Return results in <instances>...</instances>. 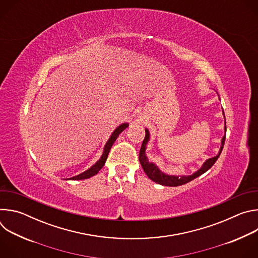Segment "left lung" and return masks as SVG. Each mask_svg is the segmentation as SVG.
I'll return each instance as SVG.
<instances>
[{
	"instance_id": "8db88e82",
	"label": "left lung",
	"mask_w": 258,
	"mask_h": 258,
	"mask_svg": "<svg viewBox=\"0 0 258 258\" xmlns=\"http://www.w3.org/2000/svg\"><path fill=\"white\" fill-rule=\"evenodd\" d=\"M223 114L225 116L224 110H223ZM225 121H226V119H225ZM226 131H227V127H226V122H225V132ZM145 132H146V136H145V139L143 141L141 150H140V155H139L140 163H141L145 173L147 174V176H148L151 180L159 183V185L167 186V187L181 186V185H183V183H187V182L193 180L194 178L198 177L199 175L203 174L204 172H206L215 163V161L219 157L220 153H222L224 145H225V140H226V135H225L222 139V146H220L218 154L216 156L212 157V158L207 159L202 164V166L197 171H195L193 174H191V175H171V174H166V173L162 172L155 163L149 161L148 157H147L146 148H147V144H148V142L150 140V133H149L148 128H145Z\"/></svg>"
}]
</instances>
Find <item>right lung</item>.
I'll return each instance as SVG.
<instances>
[{"label":"right lung","mask_w":258,"mask_h":258,"mask_svg":"<svg viewBox=\"0 0 258 258\" xmlns=\"http://www.w3.org/2000/svg\"><path fill=\"white\" fill-rule=\"evenodd\" d=\"M127 126H128V123H126V122L120 124L119 126H117V127L113 131V133L111 134V136H110V138H109V140L107 141V143L105 144L104 150H103V154H102V156L100 157V159H99L93 166H91L88 170H86V171H84V172H82L81 174H78V175H76V176H72V177H70V178H68V179H69V180H71V179H86V178H89V177L94 176L95 174H97V173L99 172V170L104 166V164H105V162H106V159H107V157H108V154H109V152H110V149H111V147H112V145L114 144V142L116 141L117 137H118L119 134L122 133V131H124Z\"/></svg>","instance_id":"obj_1"}]
</instances>
